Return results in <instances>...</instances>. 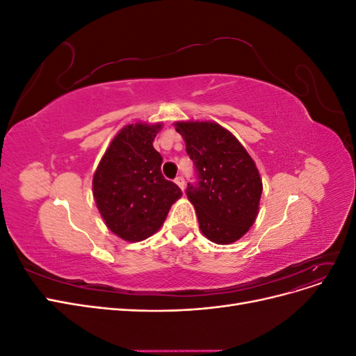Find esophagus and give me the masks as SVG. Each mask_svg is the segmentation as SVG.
<instances>
[{"mask_svg":"<svg viewBox=\"0 0 356 356\" xmlns=\"http://www.w3.org/2000/svg\"><path fill=\"white\" fill-rule=\"evenodd\" d=\"M175 184H177L181 190H184V187H186V181H184V178H182V177H177V178H175Z\"/></svg>","mask_w":356,"mask_h":356,"instance_id":"34e87169","label":"esophagus"}]
</instances>
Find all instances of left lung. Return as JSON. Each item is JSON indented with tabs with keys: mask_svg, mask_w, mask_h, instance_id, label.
Returning <instances> with one entry per match:
<instances>
[{
	"mask_svg": "<svg viewBox=\"0 0 356 356\" xmlns=\"http://www.w3.org/2000/svg\"><path fill=\"white\" fill-rule=\"evenodd\" d=\"M195 161L199 184H188L203 236L218 245L239 241L260 211L263 181L255 161L230 131L215 122H175Z\"/></svg>",
	"mask_w": 356,
	"mask_h": 356,
	"instance_id": "left-lung-1",
	"label": "left lung"
}]
</instances>
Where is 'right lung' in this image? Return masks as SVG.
<instances>
[{
	"instance_id": "1",
	"label": "right lung",
	"mask_w": 356,
	"mask_h": 356,
	"mask_svg": "<svg viewBox=\"0 0 356 356\" xmlns=\"http://www.w3.org/2000/svg\"><path fill=\"white\" fill-rule=\"evenodd\" d=\"M163 123L126 124L96 168L93 199L105 225L126 242H141L163 225L182 191L161 175L153 141Z\"/></svg>"
}]
</instances>
